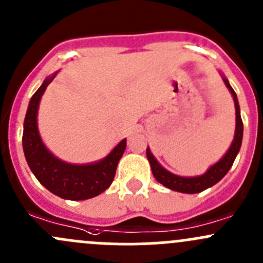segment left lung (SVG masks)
<instances>
[{"label": "left lung", "mask_w": 263, "mask_h": 263, "mask_svg": "<svg viewBox=\"0 0 263 263\" xmlns=\"http://www.w3.org/2000/svg\"><path fill=\"white\" fill-rule=\"evenodd\" d=\"M224 82L228 86V89L230 90V92H232L233 98H234L235 115H237V127H235V135L232 146L228 150V153L225 154L224 158L220 161H217L215 165L211 166L203 176L193 177V178H184V177H178L176 176V174L169 173L168 171H165V169L156 161V159L154 158V155L151 154L150 148L147 147L146 155L148 159V163H150L151 165V171H153L154 177H155L156 181L161 183L163 185H165V187L183 193H198L201 192V191L214 185L215 183L219 182L220 179L229 172V169L232 168L233 163H234L235 158H237V154L239 153L240 145H242L243 122L242 118H240V110L239 104H238L237 94H235V91L233 90V87L230 86L227 79H224Z\"/></svg>", "instance_id": "obj_1"}]
</instances>
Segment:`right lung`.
I'll use <instances>...</instances> for the list:
<instances>
[{"label": "right lung", "instance_id": "add662e5", "mask_svg": "<svg viewBox=\"0 0 263 263\" xmlns=\"http://www.w3.org/2000/svg\"><path fill=\"white\" fill-rule=\"evenodd\" d=\"M54 76L42 84L29 103L24 121V154L29 168L47 190L66 200H87L100 195L112 184L118 161L126 148V140H122L107 158L87 165H72L53 156L39 136L36 115L42 95Z\"/></svg>", "mask_w": 263, "mask_h": 263}]
</instances>
